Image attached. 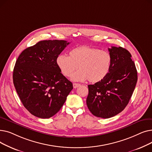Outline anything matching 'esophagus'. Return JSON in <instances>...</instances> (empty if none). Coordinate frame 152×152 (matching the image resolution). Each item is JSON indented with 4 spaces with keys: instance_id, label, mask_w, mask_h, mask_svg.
<instances>
[{
    "instance_id": "1",
    "label": "esophagus",
    "mask_w": 152,
    "mask_h": 152,
    "mask_svg": "<svg viewBox=\"0 0 152 152\" xmlns=\"http://www.w3.org/2000/svg\"><path fill=\"white\" fill-rule=\"evenodd\" d=\"M73 87L74 88H77V87H79L81 86V84H77V83H73Z\"/></svg>"
}]
</instances>
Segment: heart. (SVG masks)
<instances>
[{
    "label": "heart",
    "mask_w": 152,
    "mask_h": 152,
    "mask_svg": "<svg viewBox=\"0 0 152 152\" xmlns=\"http://www.w3.org/2000/svg\"><path fill=\"white\" fill-rule=\"evenodd\" d=\"M57 64L61 73L68 77L78 66L80 70L71 76L74 81H84L88 79L91 83H97L103 80L110 72L111 56L107 51L82 45L71 49L68 57L59 55Z\"/></svg>",
    "instance_id": "b5f03b06"
}]
</instances>
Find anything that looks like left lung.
Segmentation results:
<instances>
[{
	"mask_svg": "<svg viewBox=\"0 0 152 152\" xmlns=\"http://www.w3.org/2000/svg\"><path fill=\"white\" fill-rule=\"evenodd\" d=\"M111 66L101 81L88 86L87 106L92 115L102 118L113 117L128 104L137 81V72L130 52L123 47L108 49Z\"/></svg>",
	"mask_w": 152,
	"mask_h": 152,
	"instance_id": "left-lung-1",
	"label": "left lung"
}]
</instances>
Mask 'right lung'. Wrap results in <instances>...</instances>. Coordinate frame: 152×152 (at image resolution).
<instances>
[{"instance_id":"obj_1","label":"right lung","mask_w":152,"mask_h":152,"mask_svg":"<svg viewBox=\"0 0 152 152\" xmlns=\"http://www.w3.org/2000/svg\"><path fill=\"white\" fill-rule=\"evenodd\" d=\"M69 44L63 40L41 41L24 50L15 63V89L24 107L36 117L55 115L73 89L57 64L58 55Z\"/></svg>"}]
</instances>
